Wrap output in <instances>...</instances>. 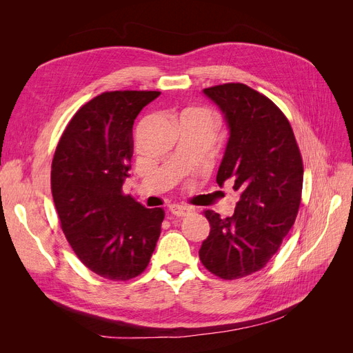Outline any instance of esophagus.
I'll list each match as a JSON object with an SVG mask.
<instances>
[{"mask_svg":"<svg viewBox=\"0 0 353 353\" xmlns=\"http://www.w3.org/2000/svg\"><path fill=\"white\" fill-rule=\"evenodd\" d=\"M169 212L175 216H187L191 213V208L183 206V205H172V206H169Z\"/></svg>","mask_w":353,"mask_h":353,"instance_id":"esophagus-1","label":"esophagus"}]
</instances>
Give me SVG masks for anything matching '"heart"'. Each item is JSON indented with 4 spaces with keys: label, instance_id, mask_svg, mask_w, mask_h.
Here are the masks:
<instances>
[{
    "label": "heart",
    "instance_id": "heart-1",
    "mask_svg": "<svg viewBox=\"0 0 353 353\" xmlns=\"http://www.w3.org/2000/svg\"><path fill=\"white\" fill-rule=\"evenodd\" d=\"M181 116L194 117V119H197L201 123H205L206 126H209L210 130H213V125H215V116H213V113L208 109H188Z\"/></svg>",
    "mask_w": 353,
    "mask_h": 353
}]
</instances>
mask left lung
I'll return each mask as SVG.
<instances>
[{"label": "left lung", "instance_id": "8db88e82", "mask_svg": "<svg viewBox=\"0 0 353 353\" xmlns=\"http://www.w3.org/2000/svg\"><path fill=\"white\" fill-rule=\"evenodd\" d=\"M203 92L230 130L216 183H234L240 200L232 216L205 212L210 232L199 256L219 279L237 280L262 270L293 227L302 197V156L290 122L263 94L244 83Z\"/></svg>", "mask_w": 353, "mask_h": 353}]
</instances>
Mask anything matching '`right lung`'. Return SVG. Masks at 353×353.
I'll list each match as a JSON object with an SVG mask.
<instances>
[{
  "instance_id": "1",
  "label": "right lung",
  "mask_w": 353,
  "mask_h": 353,
  "mask_svg": "<svg viewBox=\"0 0 353 353\" xmlns=\"http://www.w3.org/2000/svg\"><path fill=\"white\" fill-rule=\"evenodd\" d=\"M159 91H110L74 113L51 165V193L61 230L88 270L113 281L140 275L150 262L162 208L122 193L130 176L135 117Z\"/></svg>"
}]
</instances>
